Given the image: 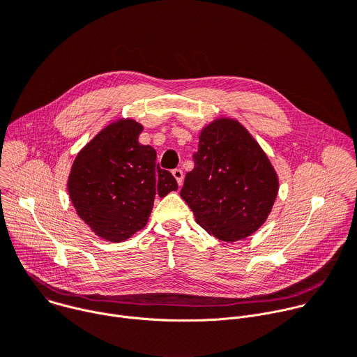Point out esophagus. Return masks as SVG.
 Wrapping results in <instances>:
<instances>
[{"label":"esophagus","mask_w":357,"mask_h":357,"mask_svg":"<svg viewBox=\"0 0 357 357\" xmlns=\"http://www.w3.org/2000/svg\"><path fill=\"white\" fill-rule=\"evenodd\" d=\"M172 175L175 176V179H176V182H178V185L181 186L182 183H183V172H182V169H174L172 171Z\"/></svg>","instance_id":"esophagus-1"}]
</instances>
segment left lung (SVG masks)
<instances>
[{
    "label": "left lung",
    "mask_w": 357,
    "mask_h": 357,
    "mask_svg": "<svg viewBox=\"0 0 357 357\" xmlns=\"http://www.w3.org/2000/svg\"><path fill=\"white\" fill-rule=\"evenodd\" d=\"M193 161L181 196L200 227L233 243L263 226L278 193V176L237 120L218 119L203 128Z\"/></svg>",
    "instance_id": "left-lung-1"
}]
</instances>
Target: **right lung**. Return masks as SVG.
I'll use <instances>...</instances> for the list:
<instances>
[{"label": "right lung", "mask_w": 357, "mask_h": 357, "mask_svg": "<svg viewBox=\"0 0 357 357\" xmlns=\"http://www.w3.org/2000/svg\"><path fill=\"white\" fill-rule=\"evenodd\" d=\"M142 126L131 119L101 130L77 154L68 190L79 218L101 238L120 243L144 229L154 199L178 189L157 152L138 142Z\"/></svg>", "instance_id": "add662e5"}]
</instances>
